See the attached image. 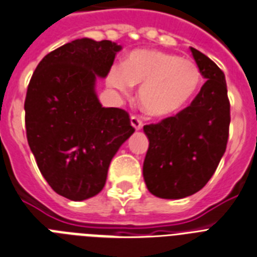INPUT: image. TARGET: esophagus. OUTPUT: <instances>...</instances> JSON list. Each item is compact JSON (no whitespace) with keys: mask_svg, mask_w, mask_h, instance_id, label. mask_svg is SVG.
<instances>
[{"mask_svg":"<svg viewBox=\"0 0 257 257\" xmlns=\"http://www.w3.org/2000/svg\"><path fill=\"white\" fill-rule=\"evenodd\" d=\"M130 122H131V126L135 128V130H141L142 127H143V122H142L138 116H131L130 118Z\"/></svg>","mask_w":257,"mask_h":257,"instance_id":"34e87169","label":"esophagus"}]
</instances>
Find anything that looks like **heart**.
Here are the masks:
<instances>
[{
    "label": "heart",
    "mask_w": 257,
    "mask_h": 257,
    "mask_svg": "<svg viewBox=\"0 0 257 257\" xmlns=\"http://www.w3.org/2000/svg\"><path fill=\"white\" fill-rule=\"evenodd\" d=\"M201 71L192 60L156 50H135L122 67H114L107 82L120 93L141 85L138 98L152 116L177 113L192 101L201 85Z\"/></svg>",
    "instance_id": "1"
}]
</instances>
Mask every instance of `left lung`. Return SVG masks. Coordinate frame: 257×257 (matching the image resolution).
Here are the masks:
<instances>
[{"label":"left lung","instance_id":"left-lung-1","mask_svg":"<svg viewBox=\"0 0 257 257\" xmlns=\"http://www.w3.org/2000/svg\"><path fill=\"white\" fill-rule=\"evenodd\" d=\"M190 51L206 82L177 115L143 127L150 142L144 182L150 193L164 200L185 198L202 189L227 146L230 102L224 73L206 55Z\"/></svg>","mask_w":257,"mask_h":257}]
</instances>
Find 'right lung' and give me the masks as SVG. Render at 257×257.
Returning <instances> with one entry per match:
<instances>
[{"label": "right lung", "instance_id": "add662e5", "mask_svg": "<svg viewBox=\"0 0 257 257\" xmlns=\"http://www.w3.org/2000/svg\"><path fill=\"white\" fill-rule=\"evenodd\" d=\"M120 50L110 40L76 39L46 55L30 80V150L48 185L68 200L103 189L111 159L135 131L124 110L102 107L95 92Z\"/></svg>", "mask_w": 257, "mask_h": 257}]
</instances>
